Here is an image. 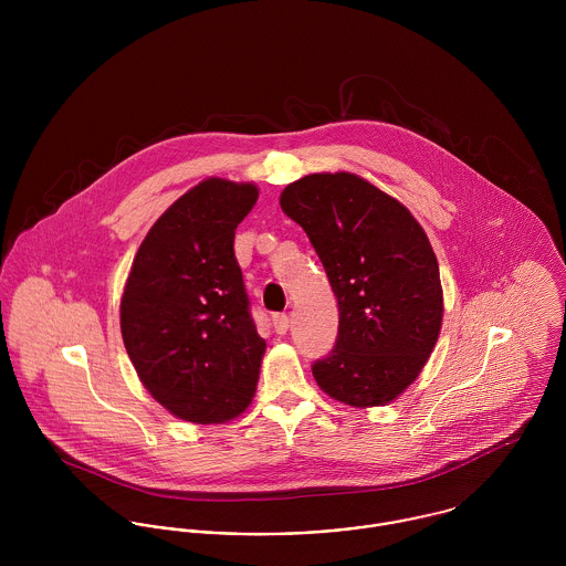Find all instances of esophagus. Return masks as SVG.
<instances>
[{
    "label": "esophagus",
    "instance_id": "1",
    "mask_svg": "<svg viewBox=\"0 0 566 566\" xmlns=\"http://www.w3.org/2000/svg\"><path fill=\"white\" fill-rule=\"evenodd\" d=\"M272 326L279 335H285L290 331V318L283 314H276V316H272Z\"/></svg>",
    "mask_w": 566,
    "mask_h": 566
}]
</instances>
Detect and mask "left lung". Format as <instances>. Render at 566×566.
Listing matches in <instances>:
<instances>
[{
	"label": "left lung",
	"mask_w": 566,
	"mask_h": 566,
	"mask_svg": "<svg viewBox=\"0 0 566 566\" xmlns=\"http://www.w3.org/2000/svg\"><path fill=\"white\" fill-rule=\"evenodd\" d=\"M279 202L316 248L337 298V342L314 364L316 384L350 407L392 403L424 368L442 326L427 233L397 198L350 171L303 176Z\"/></svg>",
	"instance_id": "left-lung-1"
}]
</instances>
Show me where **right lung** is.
<instances>
[{
    "label": "right lung",
    "mask_w": 566,
    "mask_h": 566,
    "mask_svg": "<svg viewBox=\"0 0 566 566\" xmlns=\"http://www.w3.org/2000/svg\"><path fill=\"white\" fill-rule=\"evenodd\" d=\"M256 198L254 182L205 178L153 224L124 285L126 353L153 399L187 422L233 420L256 390L265 339L233 250Z\"/></svg>",
    "instance_id": "add662e5"
}]
</instances>
